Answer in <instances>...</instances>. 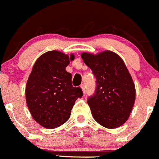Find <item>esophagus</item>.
Masks as SVG:
<instances>
[{
	"instance_id": "obj_1",
	"label": "esophagus",
	"mask_w": 159,
	"mask_h": 159,
	"mask_svg": "<svg viewBox=\"0 0 159 159\" xmlns=\"http://www.w3.org/2000/svg\"><path fill=\"white\" fill-rule=\"evenodd\" d=\"M80 88H81L82 90H83V92L85 93V92H86V89H85V86H84V85H83V84L81 85V86H80Z\"/></svg>"
}]
</instances>
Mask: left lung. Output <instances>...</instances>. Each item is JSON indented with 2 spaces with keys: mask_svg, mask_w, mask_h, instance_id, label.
I'll return each instance as SVG.
<instances>
[{
  "mask_svg": "<svg viewBox=\"0 0 159 159\" xmlns=\"http://www.w3.org/2000/svg\"><path fill=\"white\" fill-rule=\"evenodd\" d=\"M84 63L96 76L95 93L87 103L94 120L103 127L114 129L128 120L135 101V86L123 59L115 52H83Z\"/></svg>",
  "mask_w": 159,
  "mask_h": 159,
  "instance_id": "8db88e82",
  "label": "left lung"
}]
</instances>
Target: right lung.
Segmentation results:
<instances>
[{
	"label": "right lung",
	"mask_w": 159,
	"mask_h": 159,
	"mask_svg": "<svg viewBox=\"0 0 159 159\" xmlns=\"http://www.w3.org/2000/svg\"><path fill=\"white\" fill-rule=\"evenodd\" d=\"M74 55L48 51L36 60L25 87L26 103L31 116L41 126L54 129L69 120L71 110L83 95L73 87L72 75L66 70Z\"/></svg>",
	"instance_id": "1"
}]
</instances>
